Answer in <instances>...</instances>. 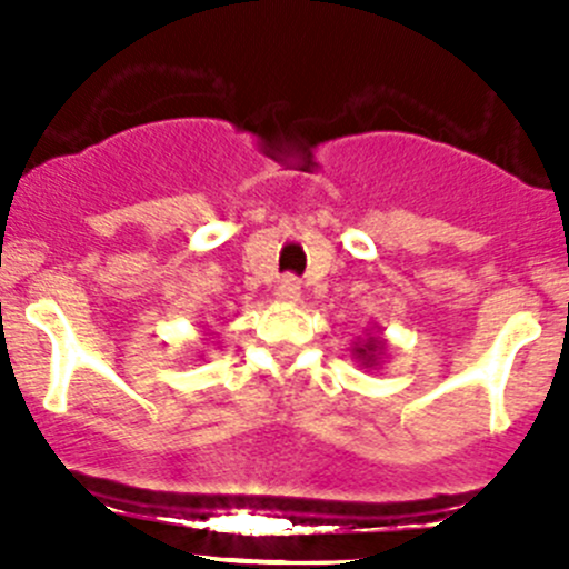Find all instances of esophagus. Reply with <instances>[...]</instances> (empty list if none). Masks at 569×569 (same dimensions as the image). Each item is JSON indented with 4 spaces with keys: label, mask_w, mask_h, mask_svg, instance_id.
I'll list each match as a JSON object with an SVG mask.
<instances>
[{
    "label": "esophagus",
    "mask_w": 569,
    "mask_h": 569,
    "mask_svg": "<svg viewBox=\"0 0 569 569\" xmlns=\"http://www.w3.org/2000/svg\"><path fill=\"white\" fill-rule=\"evenodd\" d=\"M301 293V281L296 276H281L279 279V288H276V296L281 301H296Z\"/></svg>",
    "instance_id": "1"
}]
</instances>
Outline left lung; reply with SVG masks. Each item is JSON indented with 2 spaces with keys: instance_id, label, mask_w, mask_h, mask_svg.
I'll return each instance as SVG.
<instances>
[{
  "instance_id": "left-lung-1",
  "label": "left lung",
  "mask_w": 569,
  "mask_h": 569,
  "mask_svg": "<svg viewBox=\"0 0 569 569\" xmlns=\"http://www.w3.org/2000/svg\"><path fill=\"white\" fill-rule=\"evenodd\" d=\"M353 353H356V359L361 361V365L373 367L376 361L381 359V353H385V339H376V336H370V339L353 347Z\"/></svg>"
}]
</instances>
